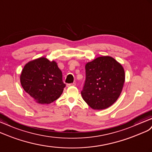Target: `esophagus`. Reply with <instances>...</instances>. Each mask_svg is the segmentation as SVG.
<instances>
[{"label":"esophagus","instance_id":"obj_1","mask_svg":"<svg viewBox=\"0 0 152 152\" xmlns=\"http://www.w3.org/2000/svg\"><path fill=\"white\" fill-rule=\"evenodd\" d=\"M75 85H76V83H68V84H67V87H71V86H75Z\"/></svg>","mask_w":152,"mask_h":152}]
</instances>
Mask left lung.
<instances>
[{
	"label": "left lung",
	"mask_w": 152,
	"mask_h": 152,
	"mask_svg": "<svg viewBox=\"0 0 152 152\" xmlns=\"http://www.w3.org/2000/svg\"><path fill=\"white\" fill-rule=\"evenodd\" d=\"M85 80L81 96L94 110L105 109L119 98L125 81L124 70L114 58H96L85 65Z\"/></svg>",
	"instance_id": "obj_1"
}]
</instances>
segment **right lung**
<instances>
[{
  "mask_svg": "<svg viewBox=\"0 0 152 152\" xmlns=\"http://www.w3.org/2000/svg\"><path fill=\"white\" fill-rule=\"evenodd\" d=\"M22 88L39 104H50L60 98L65 84L55 61L41 57L27 63L20 77Z\"/></svg>",
  "mask_w": 152,
  "mask_h": 152,
  "instance_id": "1",
  "label": "right lung"
}]
</instances>
